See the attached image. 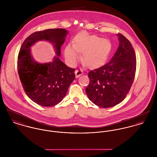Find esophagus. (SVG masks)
<instances>
[{"mask_svg": "<svg viewBox=\"0 0 157 157\" xmlns=\"http://www.w3.org/2000/svg\"><path fill=\"white\" fill-rule=\"evenodd\" d=\"M83 74V71L82 69H77L75 71V77L77 78H78V77H80L81 75H82Z\"/></svg>", "mask_w": 157, "mask_h": 157, "instance_id": "esophagus-1", "label": "esophagus"}]
</instances>
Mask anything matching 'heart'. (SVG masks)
I'll use <instances>...</instances> for the list:
<instances>
[{"label": "heart", "mask_w": 157, "mask_h": 157, "mask_svg": "<svg viewBox=\"0 0 157 157\" xmlns=\"http://www.w3.org/2000/svg\"><path fill=\"white\" fill-rule=\"evenodd\" d=\"M111 48L109 40L81 33L74 38V44H69L67 46L65 57L69 64L75 65L80 57V53L83 52V63L88 67H96L106 60Z\"/></svg>", "instance_id": "1"}]
</instances>
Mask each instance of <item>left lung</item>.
Here are the masks:
<instances>
[{
  "label": "left lung",
  "mask_w": 157,
  "mask_h": 157,
  "mask_svg": "<svg viewBox=\"0 0 157 157\" xmlns=\"http://www.w3.org/2000/svg\"><path fill=\"white\" fill-rule=\"evenodd\" d=\"M120 44L111 60L90 71L86 93L97 106L107 108L121 103L129 93L134 80L136 59L130 41L118 33Z\"/></svg>",
  "instance_id": "1"
}]
</instances>
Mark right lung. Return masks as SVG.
<instances>
[{
    "label": "right lung",
    "instance_id": "1",
    "mask_svg": "<svg viewBox=\"0 0 157 157\" xmlns=\"http://www.w3.org/2000/svg\"><path fill=\"white\" fill-rule=\"evenodd\" d=\"M67 33L63 28L36 31L29 36L21 47L17 58L19 78L25 94L39 105L52 106L63 100L75 77V69L67 67L58 56L49 64L36 63L31 57L29 48L36 41L45 40L54 44L59 56Z\"/></svg>",
    "mask_w": 157,
    "mask_h": 157
}]
</instances>
